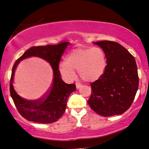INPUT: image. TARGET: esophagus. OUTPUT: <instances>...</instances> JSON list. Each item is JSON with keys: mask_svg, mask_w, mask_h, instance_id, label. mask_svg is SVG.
<instances>
[{"mask_svg": "<svg viewBox=\"0 0 149 149\" xmlns=\"http://www.w3.org/2000/svg\"><path fill=\"white\" fill-rule=\"evenodd\" d=\"M75 85H76L77 89H79L80 87H82V85L80 84V83H75Z\"/></svg>", "mask_w": 149, "mask_h": 149, "instance_id": "obj_1", "label": "esophagus"}]
</instances>
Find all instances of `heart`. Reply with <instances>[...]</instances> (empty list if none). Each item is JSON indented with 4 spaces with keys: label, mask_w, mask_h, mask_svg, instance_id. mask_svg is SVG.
I'll use <instances>...</instances> for the list:
<instances>
[{
    "label": "heart",
    "mask_w": 149,
    "mask_h": 149,
    "mask_svg": "<svg viewBox=\"0 0 149 149\" xmlns=\"http://www.w3.org/2000/svg\"><path fill=\"white\" fill-rule=\"evenodd\" d=\"M106 67V55L99 47L73 49L65 57V62L59 65L60 72L68 79H75V71H78L80 77L85 81L99 79L104 74Z\"/></svg>",
    "instance_id": "heart-1"
}]
</instances>
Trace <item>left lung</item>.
<instances>
[{"label": "left lung", "instance_id": "left-lung-1", "mask_svg": "<svg viewBox=\"0 0 149 149\" xmlns=\"http://www.w3.org/2000/svg\"><path fill=\"white\" fill-rule=\"evenodd\" d=\"M104 51L107 59L104 73L91 84L88 104L97 114L107 117L122 114L132 105L138 90L139 77L135 58L118 42H93Z\"/></svg>", "mask_w": 149, "mask_h": 149}]
</instances>
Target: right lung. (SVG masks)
<instances>
[{
  "mask_svg": "<svg viewBox=\"0 0 149 149\" xmlns=\"http://www.w3.org/2000/svg\"><path fill=\"white\" fill-rule=\"evenodd\" d=\"M69 43L70 42L64 41L58 45L31 47L14 63L10 83V92L19 113L26 120L50 123L56 122L64 113L68 98L76 90L75 84H67L62 80L58 69L60 58ZM30 57H38L45 59L49 63L54 71V82L49 91L43 97L34 101L21 97L17 94L13 85L17 65L20 61Z\"/></svg>",
  "mask_w": 149,
  "mask_h": 149,
  "instance_id": "add662e5",
  "label": "right lung"
}]
</instances>
